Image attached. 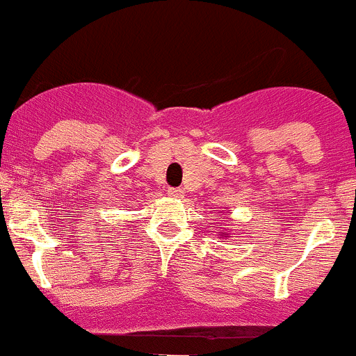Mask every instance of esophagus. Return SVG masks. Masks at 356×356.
Segmentation results:
<instances>
[{"instance_id": "esophagus-1", "label": "esophagus", "mask_w": 356, "mask_h": 356, "mask_svg": "<svg viewBox=\"0 0 356 356\" xmlns=\"http://www.w3.org/2000/svg\"><path fill=\"white\" fill-rule=\"evenodd\" d=\"M168 195L181 197L183 195V190L181 188H168Z\"/></svg>"}]
</instances>
